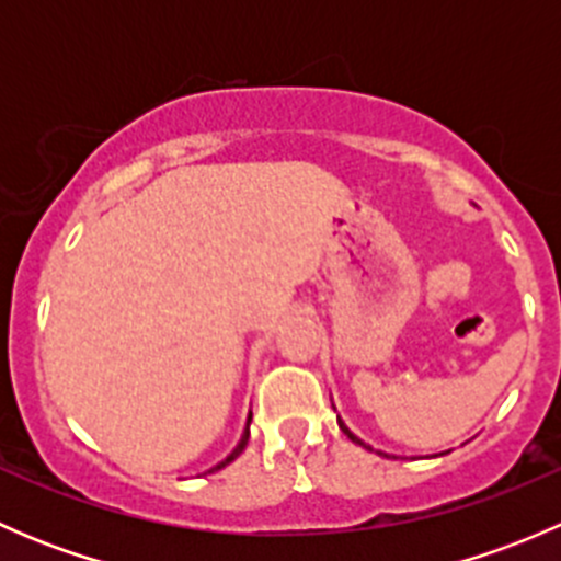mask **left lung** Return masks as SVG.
Segmentation results:
<instances>
[{
	"label": "left lung",
	"instance_id": "8db88e82",
	"mask_svg": "<svg viewBox=\"0 0 561 561\" xmlns=\"http://www.w3.org/2000/svg\"><path fill=\"white\" fill-rule=\"evenodd\" d=\"M339 428H342V432H344V434H347V439H353V443H355V445H364V448H366V443H360V439H358V437H355V434H353V432H350V428H347V426H344V423H342V421H339Z\"/></svg>",
	"mask_w": 561,
	"mask_h": 561
}]
</instances>
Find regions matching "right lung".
Here are the masks:
<instances>
[{
	"label": "right lung",
	"mask_w": 561,
	"mask_h": 561,
	"mask_svg": "<svg viewBox=\"0 0 561 561\" xmlns=\"http://www.w3.org/2000/svg\"><path fill=\"white\" fill-rule=\"evenodd\" d=\"M247 443H249V423H247V434H244V437H241L239 448H236V450H233V454H230L228 458H225V461H219V463H217V467H214V469H208V472H217V469L228 467V463H230V461H236V458H239V456H241V450H244V448H247Z\"/></svg>",
	"instance_id": "add662e5"
}]
</instances>
